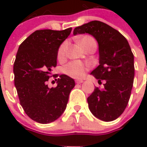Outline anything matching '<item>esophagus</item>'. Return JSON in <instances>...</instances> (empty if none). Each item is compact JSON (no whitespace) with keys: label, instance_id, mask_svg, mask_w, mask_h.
Listing matches in <instances>:
<instances>
[{"label":"esophagus","instance_id":"esophagus-1","mask_svg":"<svg viewBox=\"0 0 147 147\" xmlns=\"http://www.w3.org/2000/svg\"><path fill=\"white\" fill-rule=\"evenodd\" d=\"M76 82L77 84H81V83L83 82V80L82 79H80V78H78V79H76Z\"/></svg>","mask_w":147,"mask_h":147}]
</instances>
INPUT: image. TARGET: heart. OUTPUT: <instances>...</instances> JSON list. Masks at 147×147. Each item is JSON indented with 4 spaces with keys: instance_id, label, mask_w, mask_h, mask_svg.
I'll return each mask as SVG.
<instances>
[{
    "instance_id": "obj_1",
    "label": "heart",
    "mask_w": 147,
    "mask_h": 147,
    "mask_svg": "<svg viewBox=\"0 0 147 147\" xmlns=\"http://www.w3.org/2000/svg\"><path fill=\"white\" fill-rule=\"evenodd\" d=\"M79 44L82 47L85 45L90 42H94L96 43L94 40L89 36H83L79 40ZM67 43L65 42H63L58 50V59H62L64 57L65 49H66ZM87 69V65H85L84 63L79 62V61H73V62H69L64 67V72L68 76H71L72 78H81L85 75V72Z\"/></svg>"
}]
</instances>
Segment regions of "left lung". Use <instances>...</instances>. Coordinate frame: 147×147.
Wrapping results in <instances>:
<instances>
[{
    "mask_svg": "<svg viewBox=\"0 0 147 147\" xmlns=\"http://www.w3.org/2000/svg\"><path fill=\"white\" fill-rule=\"evenodd\" d=\"M88 33L98 43L99 65L91 75L104 88H95L88 98L92 114L103 121H112L124 111L134 78V57L127 40L119 31L103 22L94 20L76 27L73 34Z\"/></svg>",
    "mask_w": 147,
    "mask_h": 147,
    "instance_id": "obj_1",
    "label": "left lung"
}]
</instances>
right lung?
Here are the masks:
<instances>
[{
	"mask_svg": "<svg viewBox=\"0 0 147 147\" xmlns=\"http://www.w3.org/2000/svg\"><path fill=\"white\" fill-rule=\"evenodd\" d=\"M71 31V28L36 30L17 51L13 64L15 87L25 113L38 123L57 120L66 108L69 94L76 85L73 78L66 75L56 79L55 88L47 85L52 69L57 64L59 48Z\"/></svg>",
	"mask_w": 147,
	"mask_h": 147,
	"instance_id": "right-lung-1",
	"label": "right lung"
}]
</instances>
